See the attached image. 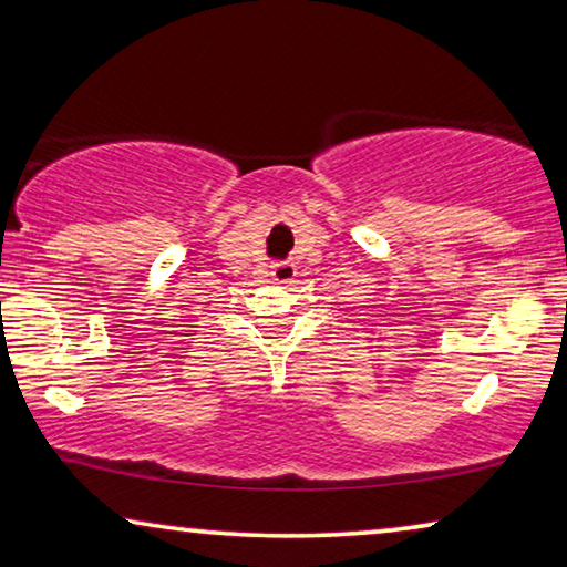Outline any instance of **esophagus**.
Wrapping results in <instances>:
<instances>
[{"label":"esophagus","mask_w":567,"mask_h":567,"mask_svg":"<svg viewBox=\"0 0 567 567\" xmlns=\"http://www.w3.org/2000/svg\"><path fill=\"white\" fill-rule=\"evenodd\" d=\"M271 276L278 284H291L296 278V266L291 260H278V264L271 266Z\"/></svg>","instance_id":"34e87169"}]
</instances>
